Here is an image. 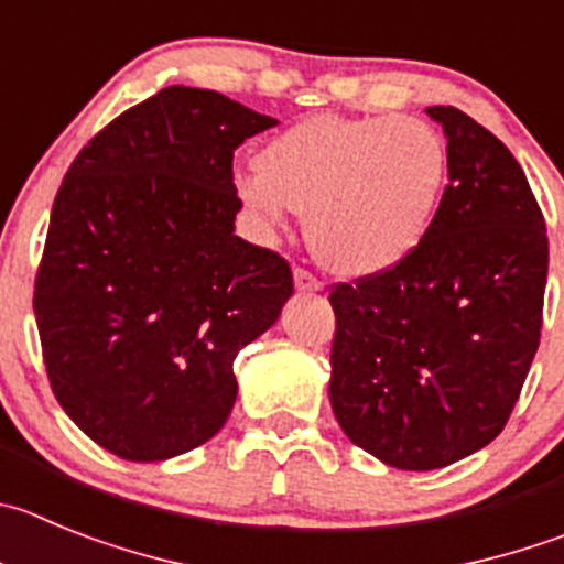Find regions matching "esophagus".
<instances>
[{"label": "esophagus", "instance_id": "34e87169", "mask_svg": "<svg viewBox=\"0 0 564 564\" xmlns=\"http://www.w3.org/2000/svg\"><path fill=\"white\" fill-rule=\"evenodd\" d=\"M294 289H297V292L314 294V292H323V283H319L312 272L294 270Z\"/></svg>", "mask_w": 564, "mask_h": 564}]
</instances>
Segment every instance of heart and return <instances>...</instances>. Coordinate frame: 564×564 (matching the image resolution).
<instances>
[{"label": "heart", "instance_id": "heart-1", "mask_svg": "<svg viewBox=\"0 0 564 564\" xmlns=\"http://www.w3.org/2000/svg\"><path fill=\"white\" fill-rule=\"evenodd\" d=\"M448 172L442 135L412 116H312L239 172L241 205L270 230L306 217L314 258L345 278L394 270L425 239Z\"/></svg>", "mask_w": 564, "mask_h": 564}]
</instances>
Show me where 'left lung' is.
Wrapping results in <instances>:
<instances>
[{
  "mask_svg": "<svg viewBox=\"0 0 564 564\" xmlns=\"http://www.w3.org/2000/svg\"><path fill=\"white\" fill-rule=\"evenodd\" d=\"M448 186L417 250L339 283L330 406L347 440L401 470H436L496 440L534 361L549 281L543 210L520 163L451 105Z\"/></svg>",
  "mask_w": 564,
  "mask_h": 564,
  "instance_id": "obj_1",
  "label": "left lung"
}]
</instances>
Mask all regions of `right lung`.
I'll return each instance as SVG.
<instances>
[{
	"mask_svg": "<svg viewBox=\"0 0 564 564\" xmlns=\"http://www.w3.org/2000/svg\"><path fill=\"white\" fill-rule=\"evenodd\" d=\"M275 124L170 86L68 166L33 308L57 403L110 454L163 462L208 442L236 403V354L292 297L286 261L234 234V152Z\"/></svg>",
	"mask_w": 564,
	"mask_h": 564,
	"instance_id": "1",
	"label": "right lung"
}]
</instances>
